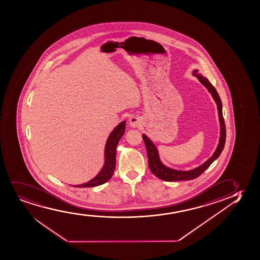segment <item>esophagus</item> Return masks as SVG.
Masks as SVG:
<instances>
[{
    "instance_id": "1",
    "label": "esophagus",
    "mask_w": 260,
    "mask_h": 260,
    "mask_svg": "<svg viewBox=\"0 0 260 260\" xmlns=\"http://www.w3.org/2000/svg\"><path fill=\"white\" fill-rule=\"evenodd\" d=\"M142 119L139 117H132L129 119V125L131 126L132 128H137L142 125Z\"/></svg>"
}]
</instances>
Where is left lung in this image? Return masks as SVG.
I'll list each match as a JSON object with an SVG mask.
<instances>
[{
    "label": "left lung",
    "mask_w": 260,
    "mask_h": 260,
    "mask_svg": "<svg viewBox=\"0 0 260 260\" xmlns=\"http://www.w3.org/2000/svg\"><path fill=\"white\" fill-rule=\"evenodd\" d=\"M192 76L197 77L201 84L207 88L208 92L210 93L211 95L214 99V102L216 104L218 117H219V122H220L219 142H218L216 149L214 152V154L212 155L209 159H207L204 164H202V165L194 168V169L189 170V171H180V170H175V169L166 166L161 161L160 155H159V151H158L155 143L152 142L151 140L148 138L147 135L143 134L142 138H143L145 145H146V148H147V152H148V166H149V169H150L152 173L161 180L171 182V181L191 180V179L198 178L199 176H201L207 170V168L210 166L211 164H213L217 158L220 156V153L223 150L225 141H226V127H225L223 116H222L221 100H220L219 94L217 92V90L214 86L211 84L210 82L208 81L207 78L201 76V74H199L198 69L192 70Z\"/></svg>",
    "instance_id": "8db88e82"
}]
</instances>
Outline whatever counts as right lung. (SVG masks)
Returning a JSON list of instances; mask_svg holds the SVG:
<instances>
[{"mask_svg": "<svg viewBox=\"0 0 260 260\" xmlns=\"http://www.w3.org/2000/svg\"><path fill=\"white\" fill-rule=\"evenodd\" d=\"M125 121L120 122L115 128L109 135L105 147L104 154V165L95 177L88 181L87 183L72 185L74 187H94L105 184L112 178L116 167V148L119 140L125 134Z\"/></svg>", "mask_w": 260, "mask_h": 260, "instance_id": "obj_1", "label": "right lung"}]
</instances>
